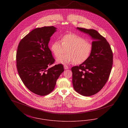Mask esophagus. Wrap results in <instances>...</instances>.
Instances as JSON below:
<instances>
[{"label": "esophagus", "instance_id": "1", "mask_svg": "<svg viewBox=\"0 0 128 128\" xmlns=\"http://www.w3.org/2000/svg\"><path fill=\"white\" fill-rule=\"evenodd\" d=\"M64 69L65 70H67V69H68L69 68L68 66H67V65H64Z\"/></svg>", "mask_w": 128, "mask_h": 128}]
</instances>
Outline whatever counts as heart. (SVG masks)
<instances>
[{
  "instance_id": "1",
  "label": "heart",
  "mask_w": 128,
  "mask_h": 128,
  "mask_svg": "<svg viewBox=\"0 0 128 128\" xmlns=\"http://www.w3.org/2000/svg\"><path fill=\"white\" fill-rule=\"evenodd\" d=\"M66 49L67 54L58 58L56 61L62 64H82L87 60L91 53L92 46L88 41L79 35L69 33L61 37L60 42L55 41L51 46V50L58 58Z\"/></svg>"
}]
</instances>
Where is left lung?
Wrapping results in <instances>:
<instances>
[{
  "instance_id": "obj_1",
  "label": "left lung",
  "mask_w": 128,
  "mask_h": 128,
  "mask_svg": "<svg viewBox=\"0 0 128 128\" xmlns=\"http://www.w3.org/2000/svg\"><path fill=\"white\" fill-rule=\"evenodd\" d=\"M91 37L92 49L89 58L79 66L72 68L75 91L89 96L96 94L108 79L113 65V53L109 43L97 30L77 27Z\"/></svg>"
}]
</instances>
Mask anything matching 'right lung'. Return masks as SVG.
<instances>
[{"mask_svg": "<svg viewBox=\"0 0 128 128\" xmlns=\"http://www.w3.org/2000/svg\"><path fill=\"white\" fill-rule=\"evenodd\" d=\"M56 29L54 26L36 28L21 40L18 46L19 76L25 86L39 96H46L53 91L56 80L64 70L61 64L49 68L55 62L49 42Z\"/></svg>", "mask_w": 128, "mask_h": 128, "instance_id": "obj_1", "label": "right lung"}]
</instances>
